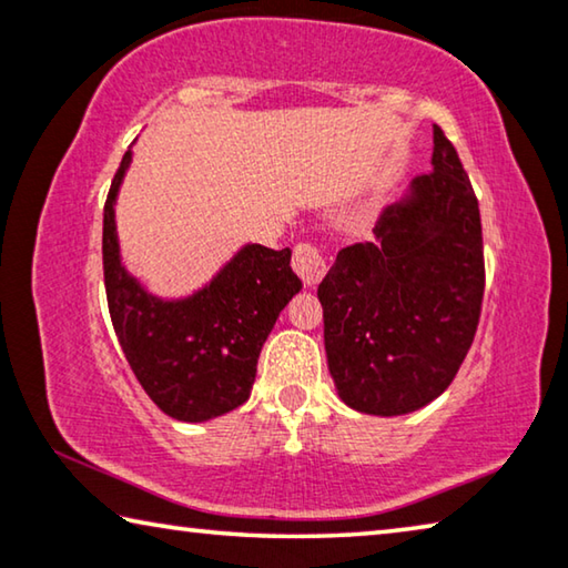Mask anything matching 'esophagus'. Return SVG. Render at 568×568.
I'll return each instance as SVG.
<instances>
[{
  "label": "esophagus",
  "mask_w": 568,
  "mask_h": 568,
  "mask_svg": "<svg viewBox=\"0 0 568 568\" xmlns=\"http://www.w3.org/2000/svg\"><path fill=\"white\" fill-rule=\"evenodd\" d=\"M292 268L296 276L302 278L304 286H317L322 282V276L327 274V261L314 243H300V246L294 248Z\"/></svg>",
  "instance_id": "obj_1"
}]
</instances>
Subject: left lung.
Masks as SVG:
<instances>
[{
  "label": "left lung",
  "mask_w": 568,
  "mask_h": 568,
  "mask_svg": "<svg viewBox=\"0 0 568 568\" xmlns=\"http://www.w3.org/2000/svg\"><path fill=\"white\" fill-rule=\"evenodd\" d=\"M432 172L337 254L317 286L337 396L361 414L432 404L475 339L485 292L483 223L457 150L434 126Z\"/></svg>",
  "instance_id": "8db88e82"
}]
</instances>
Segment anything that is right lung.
<instances>
[{
	"instance_id": "right-lung-1",
	"label": "right lung",
	"mask_w": 568,
	"mask_h": 568,
	"mask_svg": "<svg viewBox=\"0 0 568 568\" xmlns=\"http://www.w3.org/2000/svg\"><path fill=\"white\" fill-rule=\"evenodd\" d=\"M129 164L132 150L103 205V282L113 329L136 381L164 414L207 422L246 404L261 347L302 282L290 248L246 243L190 296L162 300L146 292L121 264L113 213Z\"/></svg>"
}]
</instances>
